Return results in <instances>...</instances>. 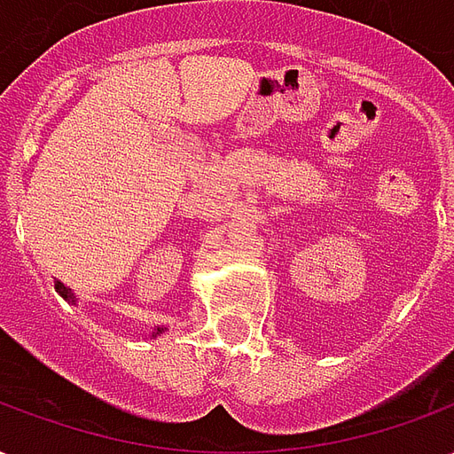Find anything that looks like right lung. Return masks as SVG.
Wrapping results in <instances>:
<instances>
[{
  "instance_id": "add662e5",
  "label": "right lung",
  "mask_w": 454,
  "mask_h": 454,
  "mask_svg": "<svg viewBox=\"0 0 454 454\" xmlns=\"http://www.w3.org/2000/svg\"><path fill=\"white\" fill-rule=\"evenodd\" d=\"M55 292L63 296L65 301H74V294L70 292V289H67V286L63 285V282H55ZM160 333H165V328H155V331H153V338H155V335H160Z\"/></svg>"
}]
</instances>
